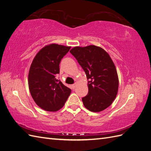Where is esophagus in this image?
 I'll list each match as a JSON object with an SVG mask.
<instances>
[{
    "label": "esophagus",
    "mask_w": 151,
    "mask_h": 151,
    "mask_svg": "<svg viewBox=\"0 0 151 151\" xmlns=\"http://www.w3.org/2000/svg\"><path fill=\"white\" fill-rule=\"evenodd\" d=\"M76 84H72V86H71V87H72V88L74 89H75V88H76Z\"/></svg>",
    "instance_id": "esophagus-1"
}]
</instances>
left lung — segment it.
Wrapping results in <instances>:
<instances>
[{"mask_svg": "<svg viewBox=\"0 0 151 151\" xmlns=\"http://www.w3.org/2000/svg\"><path fill=\"white\" fill-rule=\"evenodd\" d=\"M70 52L86 72L88 94L82 98L84 106L92 112L109 107L116 98L119 81L115 64L102 48L89 45L75 47Z\"/></svg>", "mask_w": 151, "mask_h": 151, "instance_id": "1", "label": "left lung"}]
</instances>
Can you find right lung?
<instances>
[{
	"label": "right lung",
	"mask_w": 151,
	"mask_h": 151,
	"mask_svg": "<svg viewBox=\"0 0 151 151\" xmlns=\"http://www.w3.org/2000/svg\"><path fill=\"white\" fill-rule=\"evenodd\" d=\"M70 48L55 43L46 45L31 63L28 74L30 93L36 104L45 111L59 110L71 93L70 88L56 78L62 58Z\"/></svg>",
	"instance_id": "add662e5"
}]
</instances>
